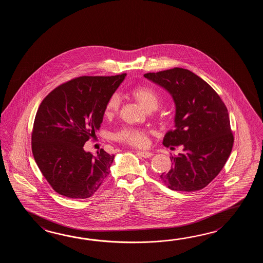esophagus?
Segmentation results:
<instances>
[{"mask_svg":"<svg viewBox=\"0 0 263 263\" xmlns=\"http://www.w3.org/2000/svg\"><path fill=\"white\" fill-rule=\"evenodd\" d=\"M136 153L140 155L141 157H143V158H151L153 154L151 153V152H148V151H136Z\"/></svg>","mask_w":263,"mask_h":263,"instance_id":"obj_1","label":"esophagus"}]
</instances>
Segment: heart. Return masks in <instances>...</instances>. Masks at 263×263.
I'll return each instance as SVG.
<instances>
[{"instance_id":"b5f03b06","label":"heart","mask_w":263,"mask_h":263,"mask_svg":"<svg viewBox=\"0 0 263 263\" xmlns=\"http://www.w3.org/2000/svg\"><path fill=\"white\" fill-rule=\"evenodd\" d=\"M132 96L139 102L146 111L156 110L160 103V97L156 90L148 85H141L132 91ZM119 97L118 94L111 96L106 102L104 115L112 117L118 112ZM117 139L129 145L143 147L147 144V132L136 128H124L117 134Z\"/></svg>"}]
</instances>
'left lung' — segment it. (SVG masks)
Segmentation results:
<instances>
[{
  "label": "left lung",
  "mask_w": 263,
  "mask_h": 263,
  "mask_svg": "<svg viewBox=\"0 0 263 263\" xmlns=\"http://www.w3.org/2000/svg\"><path fill=\"white\" fill-rule=\"evenodd\" d=\"M144 76L166 90L176 107L174 129L162 144L183 146L182 153L170 157L172 167L161 179L171 190L203 189L220 173L232 151L227 107L210 84L188 69L174 67Z\"/></svg>",
  "instance_id": "left-lung-1"
}]
</instances>
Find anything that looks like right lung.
Instances as JSON below:
<instances>
[{"label":"right lung","mask_w":263,"mask_h":263,"mask_svg":"<svg viewBox=\"0 0 263 263\" xmlns=\"http://www.w3.org/2000/svg\"><path fill=\"white\" fill-rule=\"evenodd\" d=\"M116 76H83L52 90L34 118L32 151L52 189L62 196L85 199L95 194L110 173L114 155L84 149L100 129L107 101L124 81Z\"/></svg>","instance_id":"add662e5"}]
</instances>
